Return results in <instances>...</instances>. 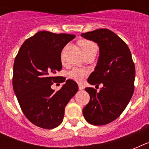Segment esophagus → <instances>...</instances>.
I'll list each match as a JSON object with an SVG mask.
<instances>
[{
    "mask_svg": "<svg viewBox=\"0 0 149 149\" xmlns=\"http://www.w3.org/2000/svg\"><path fill=\"white\" fill-rule=\"evenodd\" d=\"M78 88L80 90H83V89H84V86H83V85H81V84H78Z\"/></svg>",
    "mask_w": 149,
    "mask_h": 149,
    "instance_id": "1",
    "label": "esophagus"
}]
</instances>
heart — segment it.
<instances>
[{"label": "heart", "instance_id": "1", "mask_svg": "<svg viewBox=\"0 0 149 149\" xmlns=\"http://www.w3.org/2000/svg\"><path fill=\"white\" fill-rule=\"evenodd\" d=\"M81 46L82 48L84 53L90 51L91 49H97L95 45L90 41H82L81 42ZM88 71L84 68H74L68 72V75L71 79L77 82H82L84 80L85 77L87 75Z\"/></svg>", "mask_w": 149, "mask_h": 149}]
</instances>
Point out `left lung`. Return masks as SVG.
<instances>
[{"mask_svg":"<svg viewBox=\"0 0 149 149\" xmlns=\"http://www.w3.org/2000/svg\"><path fill=\"white\" fill-rule=\"evenodd\" d=\"M81 36L97 43L99 48L97 64L88 83L103 84L98 93L93 88H85L90 100L83 109V114L89 123L104 125L116 119L131 101L135 66L126 43L111 30L98 29Z\"/></svg>","mask_w":149,"mask_h":149,"instance_id":"left-lung-1","label":"left lung"}]
</instances>
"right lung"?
<instances>
[{
	"mask_svg": "<svg viewBox=\"0 0 149 149\" xmlns=\"http://www.w3.org/2000/svg\"><path fill=\"white\" fill-rule=\"evenodd\" d=\"M75 35L39 31L22 44L13 65V86L21 108L30 122L52 129L62 123L65 107L78 91L77 83L65 79L54 93L51 86L60 76L61 52Z\"/></svg>",
	"mask_w": 149,
	"mask_h": 149,
	"instance_id": "1",
	"label": "right lung"
}]
</instances>
